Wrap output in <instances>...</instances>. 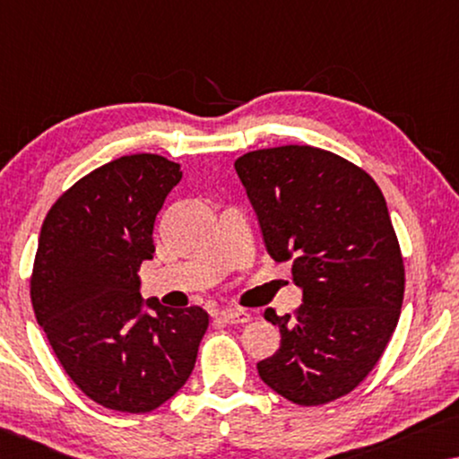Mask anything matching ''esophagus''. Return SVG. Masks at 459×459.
Instances as JSON below:
<instances>
[{
	"instance_id": "esophagus-1",
	"label": "esophagus",
	"mask_w": 459,
	"mask_h": 459,
	"mask_svg": "<svg viewBox=\"0 0 459 459\" xmlns=\"http://www.w3.org/2000/svg\"><path fill=\"white\" fill-rule=\"evenodd\" d=\"M219 317H221V322L225 324H247L253 319V313L247 309H223L219 313Z\"/></svg>"
}]
</instances>
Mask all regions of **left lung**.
Segmentation results:
<instances>
[{
    "mask_svg": "<svg viewBox=\"0 0 459 459\" xmlns=\"http://www.w3.org/2000/svg\"><path fill=\"white\" fill-rule=\"evenodd\" d=\"M234 167L269 255L292 259L303 290L297 316L263 313L281 341L256 369L292 403H328L372 372L397 328L405 272L386 200L363 169L322 148L255 150Z\"/></svg>",
    "mask_w": 459,
    "mask_h": 459,
    "instance_id": "obj_1",
    "label": "left lung"
}]
</instances>
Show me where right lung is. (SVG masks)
Listing matches in <instances>:
<instances>
[{"label":"right lung","mask_w":459,"mask_h":459,"mask_svg":"<svg viewBox=\"0 0 459 459\" xmlns=\"http://www.w3.org/2000/svg\"><path fill=\"white\" fill-rule=\"evenodd\" d=\"M181 167L159 154L110 160L56 200L37 247L30 300L71 380L96 403L146 413L186 385L209 328L200 307L140 294L154 219Z\"/></svg>","instance_id":"obj_1"}]
</instances>
